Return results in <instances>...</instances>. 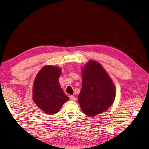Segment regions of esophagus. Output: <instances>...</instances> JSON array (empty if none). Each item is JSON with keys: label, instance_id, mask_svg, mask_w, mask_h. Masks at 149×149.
<instances>
[{"label": "esophagus", "instance_id": "34e87169", "mask_svg": "<svg viewBox=\"0 0 149 149\" xmlns=\"http://www.w3.org/2000/svg\"><path fill=\"white\" fill-rule=\"evenodd\" d=\"M70 99L71 100H72V101H75V100H76V97H75L74 96L71 95V96H70Z\"/></svg>", "mask_w": 149, "mask_h": 149}]
</instances>
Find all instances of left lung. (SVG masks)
I'll use <instances>...</instances> for the list:
<instances>
[{
	"instance_id": "left-lung-1",
	"label": "left lung",
	"mask_w": 149,
	"mask_h": 149,
	"mask_svg": "<svg viewBox=\"0 0 149 149\" xmlns=\"http://www.w3.org/2000/svg\"><path fill=\"white\" fill-rule=\"evenodd\" d=\"M115 87L102 66L89 61L83 70V86L78 102L83 112L94 116L109 108L115 97Z\"/></svg>"
}]
</instances>
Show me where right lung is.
I'll return each mask as SVG.
<instances>
[{
	"label": "right lung",
	"mask_w": 149,
	"mask_h": 149,
	"mask_svg": "<svg viewBox=\"0 0 149 149\" xmlns=\"http://www.w3.org/2000/svg\"><path fill=\"white\" fill-rule=\"evenodd\" d=\"M61 72L56 66H45L37 74L34 82V102L49 115L58 112L69 99L59 86Z\"/></svg>",
	"instance_id": "1"
}]
</instances>
